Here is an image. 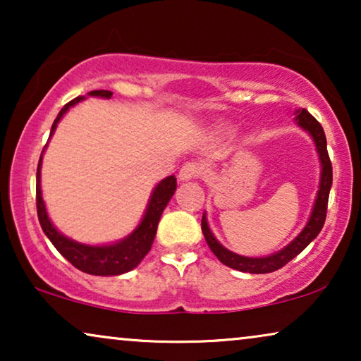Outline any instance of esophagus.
Instances as JSON below:
<instances>
[{
    "instance_id": "esophagus-1",
    "label": "esophagus",
    "mask_w": 361,
    "mask_h": 361,
    "mask_svg": "<svg viewBox=\"0 0 361 361\" xmlns=\"http://www.w3.org/2000/svg\"><path fill=\"white\" fill-rule=\"evenodd\" d=\"M204 174H205L204 166L199 164V162H185L179 171V179L192 180V179H199V177H202Z\"/></svg>"
}]
</instances>
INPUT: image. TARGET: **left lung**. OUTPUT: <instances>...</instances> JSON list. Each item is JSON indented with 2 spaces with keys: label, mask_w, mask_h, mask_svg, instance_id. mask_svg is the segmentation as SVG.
Wrapping results in <instances>:
<instances>
[{
  "label": "left lung",
  "mask_w": 361,
  "mask_h": 361,
  "mask_svg": "<svg viewBox=\"0 0 361 361\" xmlns=\"http://www.w3.org/2000/svg\"><path fill=\"white\" fill-rule=\"evenodd\" d=\"M295 120L299 121V125L307 130L312 135L315 146H317V152L320 156V164H322V177H320V189L315 199V205L310 215L309 224L305 225V228L300 231V235L295 238L293 243L286 246L284 250L278 251V253L266 256V258H246V256L235 255L224 248L212 233L209 225H207L205 214L202 216V233L205 236L207 245L210 246V250L214 251V255L220 259V263H224L228 268L243 271V273L251 274H264V273H273L278 271L289 263L290 259H294L315 236L320 233L322 226L325 224V216H327V204H329V194L330 187H332V162H330L329 152H327V140H325V133L320 126V123L310 115V113L302 108L298 111Z\"/></svg>",
  "instance_id": "obj_1"
}]
</instances>
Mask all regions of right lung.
<instances>
[{
    "instance_id": "obj_1",
    "label": "right lung",
    "mask_w": 361,
    "mask_h": 361,
    "mask_svg": "<svg viewBox=\"0 0 361 361\" xmlns=\"http://www.w3.org/2000/svg\"><path fill=\"white\" fill-rule=\"evenodd\" d=\"M88 95L110 98L113 93L108 90H93L88 93ZM80 100H83V97L73 98L72 102H68L67 105H63L62 110L59 111L57 118L54 120L51 135L56 131L57 123L63 116V113ZM41 159H42V154H41ZM41 159H39L37 176H36L37 216L44 233L47 235V238L51 240V243L54 246H56L59 253H61L68 263H72L77 269H80L87 274L118 276V274L128 273V271H131L133 268H136V266L142 261V258L147 255V251L151 250V245L152 241H154L157 224H159L162 212H164L166 205L169 204L171 197L174 195L176 192V187H177L176 177L171 176L157 184V187L151 195L146 214L142 216V221L140 224V226H137V228L128 236V238L120 241V243H115L110 246H87V245L75 243V241L66 238V236L61 235L56 228H54L51 220H49L46 207H44V202H42L41 185H39V179H41V177H39V174H41V172H39L41 171Z\"/></svg>"
}]
</instances>
